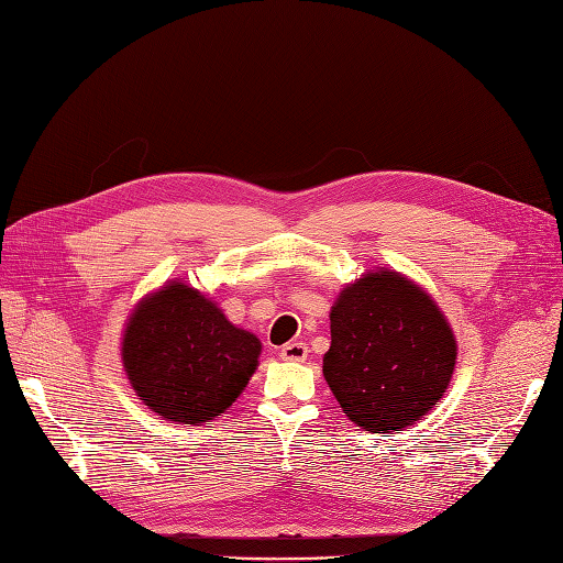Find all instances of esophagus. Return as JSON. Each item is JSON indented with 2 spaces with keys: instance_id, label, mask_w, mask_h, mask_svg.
<instances>
[{
  "instance_id": "esophagus-1",
  "label": "esophagus",
  "mask_w": 563,
  "mask_h": 563,
  "mask_svg": "<svg viewBox=\"0 0 563 563\" xmlns=\"http://www.w3.org/2000/svg\"><path fill=\"white\" fill-rule=\"evenodd\" d=\"M279 357L286 360V362H306L308 360V345L300 343V341L286 343L279 351Z\"/></svg>"
}]
</instances>
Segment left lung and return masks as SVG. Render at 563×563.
<instances>
[{
	"label": "left lung",
	"mask_w": 563,
	"mask_h": 563,
	"mask_svg": "<svg viewBox=\"0 0 563 563\" xmlns=\"http://www.w3.org/2000/svg\"><path fill=\"white\" fill-rule=\"evenodd\" d=\"M324 378L343 415L369 433L412 427L443 398L457 339L427 288L376 267L341 288L329 312Z\"/></svg>",
	"instance_id": "8db88e82"
}]
</instances>
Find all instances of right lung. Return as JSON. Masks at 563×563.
<instances>
[{"label": "right lung", "mask_w": 563, "mask_h": 563, "mask_svg": "<svg viewBox=\"0 0 563 563\" xmlns=\"http://www.w3.org/2000/svg\"><path fill=\"white\" fill-rule=\"evenodd\" d=\"M261 353L255 333L232 324L216 300L181 279L136 302L120 341L136 398L161 419L191 427L232 407Z\"/></svg>", "instance_id": "obj_1"}]
</instances>
